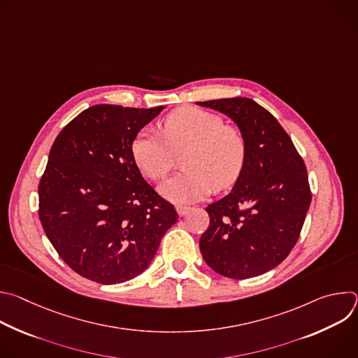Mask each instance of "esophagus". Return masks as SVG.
I'll return each mask as SVG.
<instances>
[{
  "label": "esophagus",
  "instance_id": "34e87169",
  "mask_svg": "<svg viewBox=\"0 0 358 358\" xmlns=\"http://www.w3.org/2000/svg\"><path fill=\"white\" fill-rule=\"evenodd\" d=\"M176 210H177V213H178V215H180V217H184V215L189 211V207H185V206H177V207H176Z\"/></svg>",
  "mask_w": 358,
  "mask_h": 358
}]
</instances>
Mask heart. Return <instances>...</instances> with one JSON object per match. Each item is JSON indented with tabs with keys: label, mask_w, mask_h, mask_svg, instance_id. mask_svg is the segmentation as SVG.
<instances>
[{
	"label": "heart",
	"mask_w": 358,
	"mask_h": 358,
	"mask_svg": "<svg viewBox=\"0 0 358 358\" xmlns=\"http://www.w3.org/2000/svg\"><path fill=\"white\" fill-rule=\"evenodd\" d=\"M164 136L143 129L131 141V157L143 176L164 177L181 157L184 171L160 185L163 196L187 203L206 196L211 188L231 187L242 173L246 141L239 129L207 110L182 108L170 113L163 123Z\"/></svg>",
	"instance_id": "obj_1"
}]
</instances>
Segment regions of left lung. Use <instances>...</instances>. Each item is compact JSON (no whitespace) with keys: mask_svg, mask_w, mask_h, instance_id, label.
I'll return each instance as SVG.
<instances>
[{"mask_svg":"<svg viewBox=\"0 0 358 358\" xmlns=\"http://www.w3.org/2000/svg\"><path fill=\"white\" fill-rule=\"evenodd\" d=\"M196 105L227 115L246 141L234 188L206 208L210 227L199 239L202 258L231 279L259 276L286 259L299 239L312 201L308 170L279 122L255 100Z\"/></svg>","mask_w":358,"mask_h":358,"instance_id":"8db88e82","label":"left lung"}]
</instances>
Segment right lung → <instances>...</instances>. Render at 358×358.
Returning a JSON list of instances; mask_svg holds the SVG:
<instances>
[{
  "instance_id": "obj_1",
  "label": "right lung",
  "mask_w": 358,
  "mask_h": 358,
  "mask_svg": "<svg viewBox=\"0 0 358 358\" xmlns=\"http://www.w3.org/2000/svg\"><path fill=\"white\" fill-rule=\"evenodd\" d=\"M152 109L96 105L55 138L39 181V220L65 264L101 285L143 273L178 215L145 182L131 141Z\"/></svg>"
}]
</instances>
